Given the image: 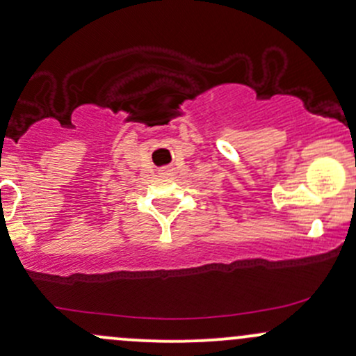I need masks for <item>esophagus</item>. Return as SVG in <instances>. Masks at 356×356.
<instances>
[{
    "mask_svg": "<svg viewBox=\"0 0 356 356\" xmlns=\"http://www.w3.org/2000/svg\"><path fill=\"white\" fill-rule=\"evenodd\" d=\"M170 172H172V170H170L169 167H162V169L159 170V174H161V175H169Z\"/></svg>",
    "mask_w": 356,
    "mask_h": 356,
    "instance_id": "esophagus-1",
    "label": "esophagus"
}]
</instances>
